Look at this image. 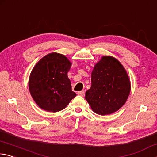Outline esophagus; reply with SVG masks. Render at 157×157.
<instances>
[{"instance_id": "obj_1", "label": "esophagus", "mask_w": 157, "mask_h": 157, "mask_svg": "<svg viewBox=\"0 0 157 157\" xmlns=\"http://www.w3.org/2000/svg\"><path fill=\"white\" fill-rule=\"evenodd\" d=\"M78 95L79 96H81V97H84L85 96V92L83 91V90H82V91H80V92H78Z\"/></svg>"}]
</instances>
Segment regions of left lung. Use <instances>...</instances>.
Segmentation results:
<instances>
[{
    "label": "left lung",
    "instance_id": "1",
    "mask_svg": "<svg viewBox=\"0 0 157 157\" xmlns=\"http://www.w3.org/2000/svg\"><path fill=\"white\" fill-rule=\"evenodd\" d=\"M91 81L92 86L85 98L95 113L112 114L127 101L131 90L130 80L125 67L116 58L102 56L93 68Z\"/></svg>",
    "mask_w": 157,
    "mask_h": 157
}]
</instances>
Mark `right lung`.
I'll use <instances>...</instances> for the list:
<instances>
[{
	"instance_id": "right-lung-1",
	"label": "right lung",
	"mask_w": 157,
	"mask_h": 157,
	"mask_svg": "<svg viewBox=\"0 0 157 157\" xmlns=\"http://www.w3.org/2000/svg\"><path fill=\"white\" fill-rule=\"evenodd\" d=\"M71 63L65 55L52 52L33 67L29 90L33 99L43 110L56 112L65 109L76 97L67 76Z\"/></svg>"
}]
</instances>
